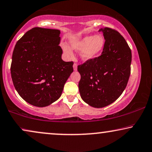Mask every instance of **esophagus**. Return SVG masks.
<instances>
[{
  "mask_svg": "<svg viewBox=\"0 0 152 152\" xmlns=\"http://www.w3.org/2000/svg\"><path fill=\"white\" fill-rule=\"evenodd\" d=\"M73 70H75V71H76V70H77V64H73Z\"/></svg>",
  "mask_w": 152,
  "mask_h": 152,
  "instance_id": "34e87169",
  "label": "esophagus"
}]
</instances>
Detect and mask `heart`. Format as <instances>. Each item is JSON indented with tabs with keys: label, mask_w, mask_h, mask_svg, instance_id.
<instances>
[{
	"label": "heart",
	"mask_w": 152,
	"mask_h": 152,
	"mask_svg": "<svg viewBox=\"0 0 152 152\" xmlns=\"http://www.w3.org/2000/svg\"><path fill=\"white\" fill-rule=\"evenodd\" d=\"M72 50L80 51L79 55L83 61H88L97 57L102 52L105 45V39L101 35H85L84 37H73L70 40ZM63 50L66 55L71 56L72 51L68 45H64Z\"/></svg>",
	"instance_id": "heart-1"
}]
</instances>
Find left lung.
<instances>
[{
    "label": "left lung",
    "instance_id": "left-lung-1",
    "mask_svg": "<svg viewBox=\"0 0 152 152\" xmlns=\"http://www.w3.org/2000/svg\"><path fill=\"white\" fill-rule=\"evenodd\" d=\"M105 40L100 56L78 66L81 75V98L94 107L101 108L115 102L126 87L131 74V50L117 31L100 28Z\"/></svg>",
    "mask_w": 152,
    "mask_h": 152
}]
</instances>
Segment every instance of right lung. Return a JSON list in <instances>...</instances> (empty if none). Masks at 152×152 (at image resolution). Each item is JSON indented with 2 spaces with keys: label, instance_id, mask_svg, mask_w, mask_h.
<instances>
[{
  "label": "right lung",
  "instance_id": "obj_1",
  "mask_svg": "<svg viewBox=\"0 0 152 152\" xmlns=\"http://www.w3.org/2000/svg\"><path fill=\"white\" fill-rule=\"evenodd\" d=\"M60 31L35 27L17 41L14 49L11 76L15 89L33 106L46 107L61 96L73 72V62L62 60Z\"/></svg>",
  "mask_w": 152,
  "mask_h": 152
}]
</instances>
